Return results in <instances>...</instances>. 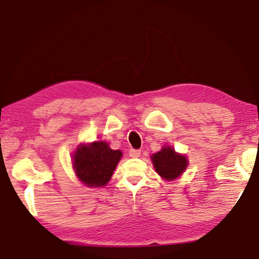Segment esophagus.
Masks as SVG:
<instances>
[{
    "instance_id": "1",
    "label": "esophagus",
    "mask_w": 259,
    "mask_h": 259,
    "mask_svg": "<svg viewBox=\"0 0 259 259\" xmlns=\"http://www.w3.org/2000/svg\"><path fill=\"white\" fill-rule=\"evenodd\" d=\"M128 153H130L132 158H138V156L140 155V150H136V149H131Z\"/></svg>"
}]
</instances>
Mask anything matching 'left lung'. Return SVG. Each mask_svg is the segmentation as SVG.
Here are the masks:
<instances>
[{"instance_id":"left-lung-1","label":"left lung","mask_w":259,"mask_h":259,"mask_svg":"<svg viewBox=\"0 0 259 259\" xmlns=\"http://www.w3.org/2000/svg\"><path fill=\"white\" fill-rule=\"evenodd\" d=\"M151 160L156 173L166 180L178 178L188 165L186 155L175 152L171 147H163L159 152L151 155Z\"/></svg>"}]
</instances>
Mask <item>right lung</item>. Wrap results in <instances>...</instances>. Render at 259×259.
<instances>
[{
	"label": "right lung",
	"instance_id": "obj_1",
	"mask_svg": "<svg viewBox=\"0 0 259 259\" xmlns=\"http://www.w3.org/2000/svg\"><path fill=\"white\" fill-rule=\"evenodd\" d=\"M122 158L120 150H112L105 142L80 145L73 154V168L81 182L89 187H104Z\"/></svg>",
	"mask_w": 259,
	"mask_h": 259
}]
</instances>
